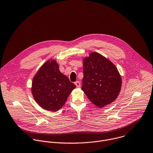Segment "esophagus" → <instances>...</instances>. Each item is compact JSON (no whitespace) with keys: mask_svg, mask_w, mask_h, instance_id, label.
Returning a JSON list of instances; mask_svg holds the SVG:
<instances>
[{"mask_svg":"<svg viewBox=\"0 0 153 153\" xmlns=\"http://www.w3.org/2000/svg\"><path fill=\"white\" fill-rule=\"evenodd\" d=\"M74 83H75V85H76V86L77 87L79 88V87L80 86V83L79 81H76Z\"/></svg>","mask_w":153,"mask_h":153,"instance_id":"34e87169","label":"esophagus"}]
</instances>
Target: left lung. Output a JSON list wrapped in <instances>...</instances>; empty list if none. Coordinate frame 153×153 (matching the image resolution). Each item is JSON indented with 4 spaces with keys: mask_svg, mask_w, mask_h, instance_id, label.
<instances>
[{
    "mask_svg": "<svg viewBox=\"0 0 153 153\" xmlns=\"http://www.w3.org/2000/svg\"><path fill=\"white\" fill-rule=\"evenodd\" d=\"M82 89L95 106L103 108L117 98L121 77L113 63L98 53L83 60Z\"/></svg>",
    "mask_w": 153,
    "mask_h": 153,
    "instance_id": "obj_1",
    "label": "left lung"
}]
</instances>
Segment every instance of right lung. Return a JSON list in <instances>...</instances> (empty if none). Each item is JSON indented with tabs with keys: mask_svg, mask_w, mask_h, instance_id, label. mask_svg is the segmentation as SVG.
Masks as SVG:
<instances>
[{
	"mask_svg": "<svg viewBox=\"0 0 153 153\" xmlns=\"http://www.w3.org/2000/svg\"><path fill=\"white\" fill-rule=\"evenodd\" d=\"M76 85L63 75L55 61L46 62L34 76L32 93L43 109L56 112L65 104Z\"/></svg>",
	"mask_w": 153,
	"mask_h": 153,
	"instance_id": "right-lung-1",
	"label": "right lung"
}]
</instances>
